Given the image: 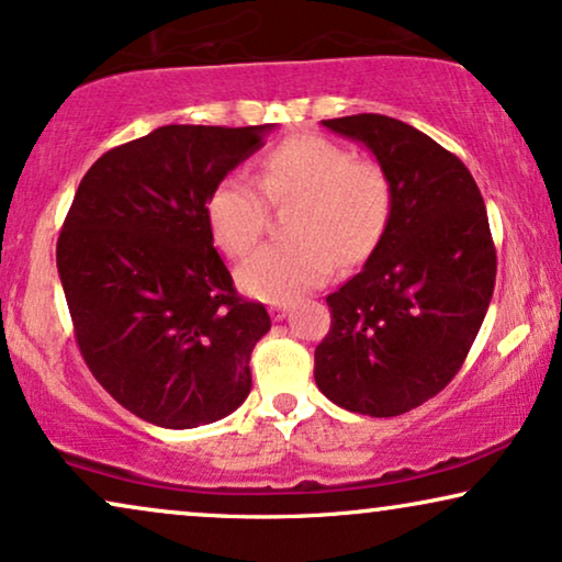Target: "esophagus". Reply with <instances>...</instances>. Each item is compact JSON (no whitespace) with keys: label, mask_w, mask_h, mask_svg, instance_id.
<instances>
[{"label":"esophagus","mask_w":562,"mask_h":562,"mask_svg":"<svg viewBox=\"0 0 562 562\" xmlns=\"http://www.w3.org/2000/svg\"><path fill=\"white\" fill-rule=\"evenodd\" d=\"M268 312H271V317L276 319V323H279V319H283V317H286V307H283V304H273V307L271 310H268Z\"/></svg>","instance_id":"esophagus-1"}]
</instances>
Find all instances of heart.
<instances>
[{
	"mask_svg": "<svg viewBox=\"0 0 562 562\" xmlns=\"http://www.w3.org/2000/svg\"><path fill=\"white\" fill-rule=\"evenodd\" d=\"M271 203H291V239L268 243L239 266L245 294L286 304L323 286L335 263L353 266L369 258L392 211L387 172L374 159H359L344 144L325 136H291L260 159L258 186L243 175H227L211 188L206 222L224 252H250L268 224Z\"/></svg>",
	"mask_w": 562,
	"mask_h": 562,
	"instance_id": "1",
	"label": "heart"
}]
</instances>
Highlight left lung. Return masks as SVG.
Segmentation results:
<instances>
[{
  "mask_svg": "<svg viewBox=\"0 0 562 562\" xmlns=\"http://www.w3.org/2000/svg\"><path fill=\"white\" fill-rule=\"evenodd\" d=\"M361 142L392 186L387 229L367 266L327 296L315 382L335 405L392 418L447 387L468 359L495 286V247L462 159L390 115L323 121Z\"/></svg>",
  "mask_w": 562,
  "mask_h": 562,
  "instance_id": "8db88e82",
  "label": "left lung"
}]
</instances>
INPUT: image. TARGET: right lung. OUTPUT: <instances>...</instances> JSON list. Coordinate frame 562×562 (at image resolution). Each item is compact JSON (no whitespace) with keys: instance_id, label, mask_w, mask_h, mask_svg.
Masks as SVG:
<instances>
[{"instance_id":"obj_1","label":"right lung","mask_w":562,"mask_h":562,"mask_svg":"<svg viewBox=\"0 0 562 562\" xmlns=\"http://www.w3.org/2000/svg\"><path fill=\"white\" fill-rule=\"evenodd\" d=\"M273 126H159L94 162L56 266L92 376L147 424L195 428L250 395V353L271 330L214 250L206 199Z\"/></svg>"}]
</instances>
